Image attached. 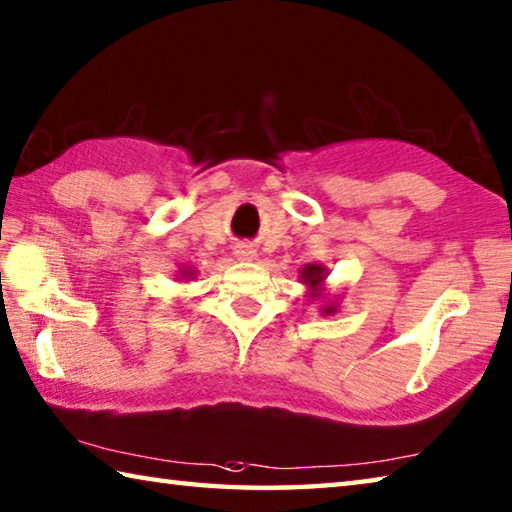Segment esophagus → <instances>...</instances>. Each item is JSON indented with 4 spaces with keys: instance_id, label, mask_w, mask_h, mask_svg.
<instances>
[{
    "instance_id": "obj_1",
    "label": "esophagus",
    "mask_w": 512,
    "mask_h": 512,
    "mask_svg": "<svg viewBox=\"0 0 512 512\" xmlns=\"http://www.w3.org/2000/svg\"><path fill=\"white\" fill-rule=\"evenodd\" d=\"M235 257L239 259V262H253V259L257 257V250L250 244H239V246H235Z\"/></svg>"
}]
</instances>
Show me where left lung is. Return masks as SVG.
Instances as JSON below:
<instances>
[{
    "mask_svg": "<svg viewBox=\"0 0 512 512\" xmlns=\"http://www.w3.org/2000/svg\"><path fill=\"white\" fill-rule=\"evenodd\" d=\"M327 275H329L327 266L322 264H306L300 271V282L309 288V293L306 295H309L311 300H320V297H324V291H327V288H324V280H327ZM320 311L324 315H333L338 311V302L329 300L327 304H322Z\"/></svg>",
    "mask_w": 512,
    "mask_h": 512,
    "instance_id": "obj_1",
    "label": "left lung"
}]
</instances>
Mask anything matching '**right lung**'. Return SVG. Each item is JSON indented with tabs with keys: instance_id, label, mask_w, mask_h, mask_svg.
<instances>
[{
	"instance_id": "1",
	"label": "right lung",
	"mask_w": 512,
	"mask_h": 512,
	"mask_svg": "<svg viewBox=\"0 0 512 512\" xmlns=\"http://www.w3.org/2000/svg\"><path fill=\"white\" fill-rule=\"evenodd\" d=\"M194 275H197V271H194V268H190V266L179 268V280H194Z\"/></svg>"
}]
</instances>
